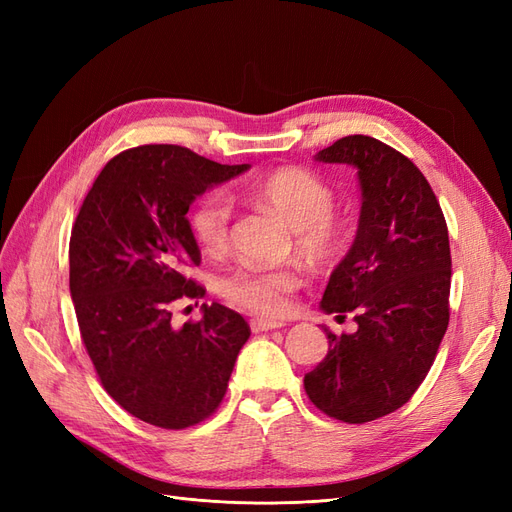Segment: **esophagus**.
<instances>
[{"label":"esophagus","mask_w":512,"mask_h":512,"mask_svg":"<svg viewBox=\"0 0 512 512\" xmlns=\"http://www.w3.org/2000/svg\"><path fill=\"white\" fill-rule=\"evenodd\" d=\"M280 327H284L282 322H269V320H252V322H250V329H252V333L275 331V329H280Z\"/></svg>","instance_id":"34e87169"}]
</instances>
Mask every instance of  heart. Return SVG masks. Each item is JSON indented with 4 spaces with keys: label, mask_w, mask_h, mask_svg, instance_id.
Listing matches in <instances>:
<instances>
[{
    "label": "heart",
    "mask_w": 512,
    "mask_h": 512,
    "mask_svg": "<svg viewBox=\"0 0 512 512\" xmlns=\"http://www.w3.org/2000/svg\"><path fill=\"white\" fill-rule=\"evenodd\" d=\"M245 196L292 228L294 247L314 262H329L344 250L346 226L335 218V194L320 177L301 168H282L250 183ZM232 207L226 194L209 192L190 211V230L205 254H222L230 243ZM303 284L297 267L241 265L224 273L218 292L230 305L260 318L286 314L290 297Z\"/></svg>",
    "instance_id": "1"
}]
</instances>
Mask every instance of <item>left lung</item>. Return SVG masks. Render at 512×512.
<instances>
[{"label": "left lung", "instance_id": "obj_1", "mask_svg": "<svg viewBox=\"0 0 512 512\" xmlns=\"http://www.w3.org/2000/svg\"><path fill=\"white\" fill-rule=\"evenodd\" d=\"M316 160L359 173V230L320 301L327 314H352L359 329L324 327L329 352L303 386L320 412L361 425L410 401L436 361L451 318V245L436 194L404 153L352 134Z\"/></svg>", "mask_w": 512, "mask_h": 512}]
</instances>
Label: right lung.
Listing matches in <instances>:
<instances>
[{
	"mask_svg": "<svg viewBox=\"0 0 512 512\" xmlns=\"http://www.w3.org/2000/svg\"><path fill=\"white\" fill-rule=\"evenodd\" d=\"M247 164L211 162L188 147L117 153L87 192L70 237V292L81 339L104 391L141 421L185 429L220 408L250 324L220 303L173 322L205 288L185 213Z\"/></svg>",
	"mask_w": 512,
	"mask_h": 512,
	"instance_id": "right-lung-1",
	"label": "right lung"
}]
</instances>
